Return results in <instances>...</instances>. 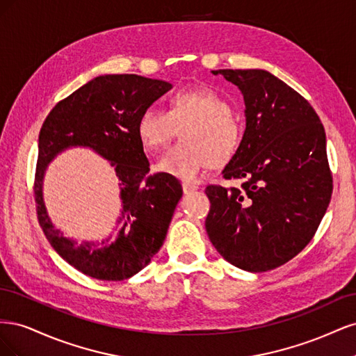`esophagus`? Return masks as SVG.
<instances>
[{"mask_svg":"<svg viewBox=\"0 0 356 356\" xmlns=\"http://www.w3.org/2000/svg\"><path fill=\"white\" fill-rule=\"evenodd\" d=\"M197 188H199V186L197 184H191V182H184V184H182V191H184L186 195H188V193L195 191Z\"/></svg>","mask_w":356,"mask_h":356,"instance_id":"34e87169","label":"esophagus"}]
</instances>
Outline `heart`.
Instances as JSON below:
<instances>
[{
	"label": "heart",
	"mask_w": 356,
	"mask_h": 356,
	"mask_svg": "<svg viewBox=\"0 0 356 356\" xmlns=\"http://www.w3.org/2000/svg\"><path fill=\"white\" fill-rule=\"evenodd\" d=\"M178 129H182V141L159 159L156 169L186 182L196 181L212 163L229 161L243 136V126L229 101L208 86L175 92L169 111L147 106L138 118L136 135L147 149L156 152L169 144Z\"/></svg>",
	"instance_id": "1"
}]
</instances>
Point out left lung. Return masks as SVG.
I'll list each match as a JSON object with an SVG mask.
<instances>
[{"mask_svg": "<svg viewBox=\"0 0 356 356\" xmlns=\"http://www.w3.org/2000/svg\"><path fill=\"white\" fill-rule=\"evenodd\" d=\"M238 86L246 127L222 169L241 187L208 186L204 227L225 260L246 272H267L305 250L332 193L325 131L312 105L264 70H218Z\"/></svg>", "mask_w": 356, "mask_h": 356, "instance_id": "8db88e82", "label": "left lung"}]
</instances>
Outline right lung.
I'll return each instance as SVG.
<instances>
[{
  "label": "right lung",
  "mask_w": 356,
  "mask_h": 356,
  "mask_svg": "<svg viewBox=\"0 0 356 356\" xmlns=\"http://www.w3.org/2000/svg\"><path fill=\"white\" fill-rule=\"evenodd\" d=\"M172 89L163 80L136 74H106L86 83L55 105L40 131L34 182L38 222L63 260L99 281H124L152 261L166 238L182 196L179 181L149 175V163L136 135L141 113ZM71 146H86L115 168L122 209L116 236L102 243L77 244L51 222L42 181L47 165Z\"/></svg>",
  "instance_id": "right-lung-1"
}]
</instances>
